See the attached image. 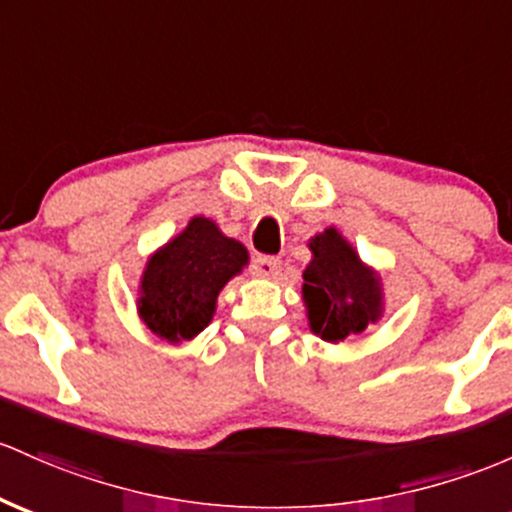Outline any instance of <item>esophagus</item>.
<instances>
[{
    "instance_id": "esophagus-1",
    "label": "esophagus",
    "mask_w": 512,
    "mask_h": 512,
    "mask_svg": "<svg viewBox=\"0 0 512 512\" xmlns=\"http://www.w3.org/2000/svg\"><path fill=\"white\" fill-rule=\"evenodd\" d=\"M279 267H282V260L272 255H257L252 260V274L262 279H274L279 274Z\"/></svg>"
}]
</instances>
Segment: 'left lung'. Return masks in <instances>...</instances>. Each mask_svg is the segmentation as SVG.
I'll return each instance as SVG.
<instances>
[{"label":"left lung","instance_id":"8db88e82","mask_svg":"<svg viewBox=\"0 0 512 512\" xmlns=\"http://www.w3.org/2000/svg\"><path fill=\"white\" fill-rule=\"evenodd\" d=\"M308 247L313 260L303 269V301L311 330L325 342L364 333L381 316L379 277L335 228L316 235Z\"/></svg>","mask_w":512,"mask_h":512}]
</instances>
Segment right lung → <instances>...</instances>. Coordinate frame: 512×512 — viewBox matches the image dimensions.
<instances>
[{"label":"right lung","instance_id":"right-lung-1","mask_svg":"<svg viewBox=\"0 0 512 512\" xmlns=\"http://www.w3.org/2000/svg\"><path fill=\"white\" fill-rule=\"evenodd\" d=\"M247 250L209 218L196 216L148 260L138 313L160 338L192 340L211 323L218 291L243 272Z\"/></svg>","mask_w":512,"mask_h":512}]
</instances>
